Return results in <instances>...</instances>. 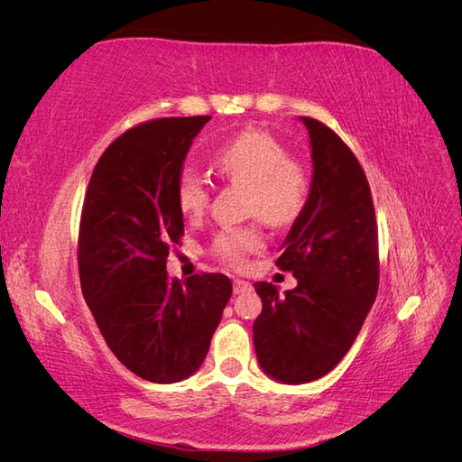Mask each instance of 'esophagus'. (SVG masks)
<instances>
[{
  "instance_id": "esophagus-1",
  "label": "esophagus",
  "mask_w": 462,
  "mask_h": 462,
  "mask_svg": "<svg viewBox=\"0 0 462 462\" xmlns=\"http://www.w3.org/2000/svg\"><path fill=\"white\" fill-rule=\"evenodd\" d=\"M233 291H235V295H243V292L253 291V285H250L248 282H245V279H235V282H233Z\"/></svg>"
}]
</instances>
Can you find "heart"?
<instances>
[{"label": "heart", "mask_w": 462, "mask_h": 462, "mask_svg": "<svg viewBox=\"0 0 462 462\" xmlns=\"http://www.w3.org/2000/svg\"><path fill=\"white\" fill-rule=\"evenodd\" d=\"M209 163L223 177L250 189V212L270 226H289L306 206L310 192L309 173L289 160L287 148L265 131L248 129L216 148ZM209 202V185L187 167L177 179V204L187 217L197 219ZM262 246L258 229H227L216 236L214 253L233 265Z\"/></svg>", "instance_id": "b5f03b06"}]
</instances>
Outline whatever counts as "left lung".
<instances>
[{
  "label": "left lung",
  "instance_id": "1",
  "mask_svg": "<svg viewBox=\"0 0 462 462\" xmlns=\"http://www.w3.org/2000/svg\"><path fill=\"white\" fill-rule=\"evenodd\" d=\"M310 136L309 200L279 250L277 268L297 287L279 295L254 283L262 314L253 326L260 368L299 385L339 365L372 309L380 283L372 194L355 153L324 123L300 117Z\"/></svg>",
  "mask_w": 462,
  "mask_h": 462
}]
</instances>
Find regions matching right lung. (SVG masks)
<instances>
[{"instance_id": "obj_1", "label": "right lung", "mask_w": 462, "mask_h": 462, "mask_svg": "<svg viewBox=\"0 0 462 462\" xmlns=\"http://www.w3.org/2000/svg\"><path fill=\"white\" fill-rule=\"evenodd\" d=\"M209 119H156L123 133L97 160L82 206V295L111 353L153 383L183 382L202 366L233 292L223 273L180 283L165 272L185 231L177 179Z\"/></svg>"}]
</instances>
